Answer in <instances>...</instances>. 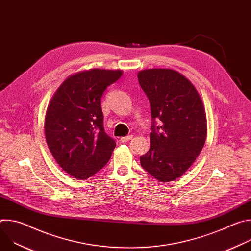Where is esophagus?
<instances>
[{"instance_id": "1", "label": "esophagus", "mask_w": 251, "mask_h": 251, "mask_svg": "<svg viewBox=\"0 0 251 251\" xmlns=\"http://www.w3.org/2000/svg\"><path fill=\"white\" fill-rule=\"evenodd\" d=\"M132 138H133V136L129 135V136H126V137H122L120 140H121V142H128V141L132 140Z\"/></svg>"}]
</instances>
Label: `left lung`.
Masks as SVG:
<instances>
[{
  "label": "left lung",
  "instance_id": "obj_1",
  "mask_svg": "<svg viewBox=\"0 0 251 251\" xmlns=\"http://www.w3.org/2000/svg\"><path fill=\"white\" fill-rule=\"evenodd\" d=\"M138 80L150 101V149L140 157L143 169L160 182H173L196 161L206 138L201 99L189 79L176 70H142ZM161 124L156 126L155 120Z\"/></svg>",
  "mask_w": 251,
  "mask_h": 251
}]
</instances>
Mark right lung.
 <instances>
[{
  "instance_id": "obj_1",
  "label": "right lung",
  "mask_w": 251,
  "mask_h": 251,
  "mask_svg": "<svg viewBox=\"0 0 251 251\" xmlns=\"http://www.w3.org/2000/svg\"><path fill=\"white\" fill-rule=\"evenodd\" d=\"M121 70L90 69L68 77L50 100L45 120L46 139L57 164L84 180L109 161L116 146L105 133L101 96Z\"/></svg>"
}]
</instances>
